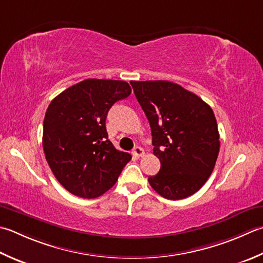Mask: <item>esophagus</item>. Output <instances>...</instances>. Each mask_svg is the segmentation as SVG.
Listing matches in <instances>:
<instances>
[{
	"label": "esophagus",
	"mask_w": 263,
	"mask_h": 263,
	"mask_svg": "<svg viewBox=\"0 0 263 263\" xmlns=\"http://www.w3.org/2000/svg\"><path fill=\"white\" fill-rule=\"evenodd\" d=\"M132 153H133V155L137 156V157H140V156L143 155V154H145V152H143V149L141 147H139V146L133 148Z\"/></svg>",
	"instance_id": "1"
}]
</instances>
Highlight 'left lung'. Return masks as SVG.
I'll list each match as a JSON object with an SVG mask.
<instances>
[{
    "label": "left lung",
    "mask_w": 263,
    "mask_h": 263,
    "mask_svg": "<svg viewBox=\"0 0 263 263\" xmlns=\"http://www.w3.org/2000/svg\"><path fill=\"white\" fill-rule=\"evenodd\" d=\"M152 128L154 155L159 172L149 177L162 197L192 196L212 173L219 155L217 120L206 102L168 81H131Z\"/></svg>",
    "instance_id": "obj_1"
}]
</instances>
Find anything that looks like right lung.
I'll list each match as a JSON object with an SVG mask.
<instances>
[{
	"mask_svg": "<svg viewBox=\"0 0 263 263\" xmlns=\"http://www.w3.org/2000/svg\"><path fill=\"white\" fill-rule=\"evenodd\" d=\"M131 95L124 81L87 79L51 101L43 122V149L57 180L75 196L96 198L117 181L131 159L108 140L106 117Z\"/></svg>",
	"mask_w": 263,
	"mask_h": 263,
	"instance_id": "1",
	"label": "right lung"
}]
</instances>
